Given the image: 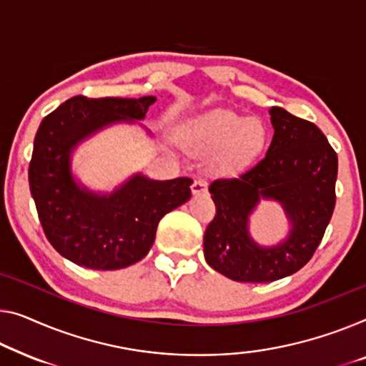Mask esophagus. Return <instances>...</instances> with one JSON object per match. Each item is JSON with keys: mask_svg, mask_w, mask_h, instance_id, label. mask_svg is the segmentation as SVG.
Returning <instances> with one entry per match:
<instances>
[{"mask_svg": "<svg viewBox=\"0 0 366 366\" xmlns=\"http://www.w3.org/2000/svg\"><path fill=\"white\" fill-rule=\"evenodd\" d=\"M192 194L195 195H200V194H207V182L202 181V179H195L194 184H192Z\"/></svg>", "mask_w": 366, "mask_h": 366, "instance_id": "obj_1", "label": "esophagus"}]
</instances>
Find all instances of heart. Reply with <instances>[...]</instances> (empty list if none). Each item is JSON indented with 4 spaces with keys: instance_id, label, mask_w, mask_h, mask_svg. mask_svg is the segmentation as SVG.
Wrapping results in <instances>:
<instances>
[{
    "instance_id": "1",
    "label": "heart",
    "mask_w": 366,
    "mask_h": 366,
    "mask_svg": "<svg viewBox=\"0 0 366 366\" xmlns=\"http://www.w3.org/2000/svg\"><path fill=\"white\" fill-rule=\"evenodd\" d=\"M192 134L204 149L222 151V166L227 169H237L252 161L266 139L264 127L258 119L223 110L197 119Z\"/></svg>"
}]
</instances>
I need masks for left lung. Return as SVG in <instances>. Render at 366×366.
<instances>
[{"mask_svg": "<svg viewBox=\"0 0 366 366\" xmlns=\"http://www.w3.org/2000/svg\"><path fill=\"white\" fill-rule=\"evenodd\" d=\"M268 152L237 177L210 184L215 217L204 235L207 263L239 282H269L302 268L322 242L335 209L337 152L314 123L280 107L269 110ZM285 207L293 230L285 244L261 249L247 235V215L261 197Z\"/></svg>", "mask_w": 366, "mask_h": 366, "instance_id": "8db88e82", "label": "left lung"}]
</instances>
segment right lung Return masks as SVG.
<instances>
[{
    "instance_id": "1",
    "label": "right lung",
    "mask_w": 366,
    "mask_h": 366,
    "mask_svg": "<svg viewBox=\"0 0 366 366\" xmlns=\"http://www.w3.org/2000/svg\"><path fill=\"white\" fill-rule=\"evenodd\" d=\"M156 97L69 98L42 119L29 162V189L49 243L64 258L90 269L138 263L154 243L157 223L190 199L192 179L149 181L134 176L112 195L80 189L70 152L107 124L143 119Z\"/></svg>"
}]
</instances>
